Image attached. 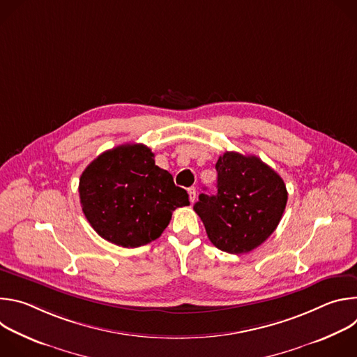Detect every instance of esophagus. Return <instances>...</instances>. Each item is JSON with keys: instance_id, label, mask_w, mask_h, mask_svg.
<instances>
[{"instance_id": "1", "label": "esophagus", "mask_w": 357, "mask_h": 357, "mask_svg": "<svg viewBox=\"0 0 357 357\" xmlns=\"http://www.w3.org/2000/svg\"><path fill=\"white\" fill-rule=\"evenodd\" d=\"M188 193H189V200L193 203L196 200V188L195 186L188 188Z\"/></svg>"}]
</instances>
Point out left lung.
Returning <instances> with one entry per match:
<instances>
[{
  "label": "left lung",
  "mask_w": 357,
  "mask_h": 357,
  "mask_svg": "<svg viewBox=\"0 0 357 357\" xmlns=\"http://www.w3.org/2000/svg\"><path fill=\"white\" fill-rule=\"evenodd\" d=\"M218 193H200L193 211L219 250L243 254L277 229L287 206L282 178L256 155L226 151L216 162Z\"/></svg>",
  "instance_id": "left-lung-1"
}]
</instances>
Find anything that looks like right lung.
<instances>
[{
  "instance_id": "add662e5",
  "label": "right lung",
  "mask_w": 357,
  "mask_h": 357,
  "mask_svg": "<svg viewBox=\"0 0 357 357\" xmlns=\"http://www.w3.org/2000/svg\"><path fill=\"white\" fill-rule=\"evenodd\" d=\"M82 211L105 240L132 248L157 240L176 208L188 206L185 189L155 165L146 145L124 144L100 154L79 181Z\"/></svg>"
}]
</instances>
